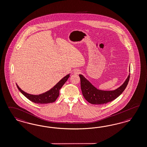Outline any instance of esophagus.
<instances>
[{
	"mask_svg": "<svg viewBox=\"0 0 147 147\" xmlns=\"http://www.w3.org/2000/svg\"><path fill=\"white\" fill-rule=\"evenodd\" d=\"M74 73L75 74H79L80 73V71L78 70V69H75V70H74Z\"/></svg>",
	"mask_w": 147,
	"mask_h": 147,
	"instance_id": "esophagus-1",
	"label": "esophagus"
}]
</instances>
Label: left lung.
I'll return each mask as SVG.
<instances>
[{"label":"left lung","mask_w":147,"mask_h":147,"mask_svg":"<svg viewBox=\"0 0 147 147\" xmlns=\"http://www.w3.org/2000/svg\"><path fill=\"white\" fill-rule=\"evenodd\" d=\"M130 72V69L129 70ZM81 90L84 98L93 105H103L112 101L118 98L125 90L128 84L130 74L121 86L115 90H98L94 86L82 75H79Z\"/></svg>","instance_id":"1"}]
</instances>
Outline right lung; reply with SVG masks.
Returning <instances> with one entry per match:
<instances>
[{
  "label": "right lung",
  "instance_id": "obj_1",
  "mask_svg": "<svg viewBox=\"0 0 147 147\" xmlns=\"http://www.w3.org/2000/svg\"><path fill=\"white\" fill-rule=\"evenodd\" d=\"M70 75V74H69L65 76L51 90L44 93L39 95L28 94L22 90L18 85V84H16V86L18 90L21 92V93L31 101L39 104H46L49 103H53L55 101L57 98L59 97V90L61 88V87L63 86L64 83L67 82V80L69 78Z\"/></svg>",
  "mask_w": 147,
  "mask_h": 147
}]
</instances>
